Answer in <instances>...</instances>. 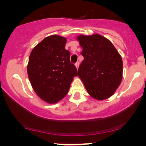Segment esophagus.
I'll return each mask as SVG.
<instances>
[{"label":"esophagus","instance_id":"esophagus-1","mask_svg":"<svg viewBox=\"0 0 146 146\" xmlns=\"http://www.w3.org/2000/svg\"><path fill=\"white\" fill-rule=\"evenodd\" d=\"M75 66H76V68L77 70L78 69V67H79V62H77L75 64Z\"/></svg>","mask_w":146,"mask_h":146}]
</instances>
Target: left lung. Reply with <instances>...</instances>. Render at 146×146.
Segmentation results:
<instances>
[{"mask_svg":"<svg viewBox=\"0 0 146 146\" xmlns=\"http://www.w3.org/2000/svg\"><path fill=\"white\" fill-rule=\"evenodd\" d=\"M84 60L78 77L88 93L98 100L111 97L119 87L123 74L122 59L112 43L98 34L76 37Z\"/></svg>","mask_w":146,"mask_h":146,"instance_id":"1","label":"left lung"}]
</instances>
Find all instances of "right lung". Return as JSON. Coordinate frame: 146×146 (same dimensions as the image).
Segmentation results:
<instances>
[{"label": "right lung", "instance_id": "1", "mask_svg": "<svg viewBox=\"0 0 146 146\" xmlns=\"http://www.w3.org/2000/svg\"><path fill=\"white\" fill-rule=\"evenodd\" d=\"M66 38L51 35L43 39L32 50L27 73L32 87L40 98L54 104L68 92L76 68L70 63V53L65 49Z\"/></svg>", "mask_w": 146, "mask_h": 146}]
</instances>
